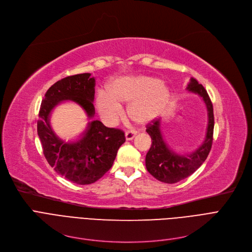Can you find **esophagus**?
<instances>
[{
  "instance_id": "esophagus-1",
  "label": "esophagus",
  "mask_w": 252,
  "mask_h": 252,
  "mask_svg": "<svg viewBox=\"0 0 252 252\" xmlns=\"http://www.w3.org/2000/svg\"><path fill=\"white\" fill-rule=\"evenodd\" d=\"M136 135H137V131H136V130H127L126 133V139L127 141L133 140Z\"/></svg>"
}]
</instances>
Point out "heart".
<instances>
[{"label":"heart","instance_id":"heart-1","mask_svg":"<svg viewBox=\"0 0 252 252\" xmlns=\"http://www.w3.org/2000/svg\"><path fill=\"white\" fill-rule=\"evenodd\" d=\"M169 97L165 84L149 76H125L112 81L99 93L97 107L106 122H116L123 113L122 103H129L127 113L134 122L145 125L160 114Z\"/></svg>","mask_w":252,"mask_h":252}]
</instances>
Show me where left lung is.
Here are the masks:
<instances>
[{
    "label": "left lung",
    "instance_id": "obj_1",
    "mask_svg": "<svg viewBox=\"0 0 252 252\" xmlns=\"http://www.w3.org/2000/svg\"><path fill=\"white\" fill-rule=\"evenodd\" d=\"M187 90L199 95L207 108L208 126L206 137L199 148L187 155L177 154L168 148L163 140L160 131V119H153L146 126V131L152 140L151 147L145 160L146 168L155 179L166 184L178 183L191 176L205 161L213 146L215 126L213 103L204 87L198 84L195 78H191Z\"/></svg>",
    "mask_w": 252,
    "mask_h": 252
}]
</instances>
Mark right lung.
Instances as JSON below:
<instances>
[{
	"label": "right lung",
	"mask_w": 252,
	"mask_h": 252,
	"mask_svg": "<svg viewBox=\"0 0 252 252\" xmlns=\"http://www.w3.org/2000/svg\"><path fill=\"white\" fill-rule=\"evenodd\" d=\"M95 96V77L82 73L64 77L46 93L38 113L37 135L48 163L57 174L72 183L89 185L111 168L119 147L126 142L125 131L92 121L81 139L66 143L59 139L50 125L53 108L62 101L79 104L92 118Z\"/></svg>",
	"instance_id": "right-lung-1"
}]
</instances>
